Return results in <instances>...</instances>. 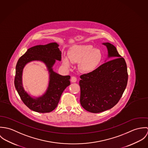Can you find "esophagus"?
<instances>
[{
  "instance_id": "esophagus-1",
  "label": "esophagus",
  "mask_w": 148,
  "mask_h": 148,
  "mask_svg": "<svg viewBox=\"0 0 148 148\" xmlns=\"http://www.w3.org/2000/svg\"><path fill=\"white\" fill-rule=\"evenodd\" d=\"M71 82H72V83H75V82H76V81H77V79H76V77H75V76H72V77H71Z\"/></svg>"
}]
</instances>
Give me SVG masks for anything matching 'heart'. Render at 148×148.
I'll return each mask as SVG.
<instances>
[{
	"label": "heart",
	"mask_w": 148,
	"mask_h": 148,
	"mask_svg": "<svg viewBox=\"0 0 148 148\" xmlns=\"http://www.w3.org/2000/svg\"><path fill=\"white\" fill-rule=\"evenodd\" d=\"M68 57L63 56L62 63L66 68L72 63H79V68L84 73L94 72L101 63L103 53L100 49L95 48L92 45H75L69 50Z\"/></svg>",
	"instance_id": "1"
}]
</instances>
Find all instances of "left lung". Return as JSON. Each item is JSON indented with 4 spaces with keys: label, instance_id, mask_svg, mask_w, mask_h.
<instances>
[{
    "label": "left lung",
    "instance_id": "obj_1",
    "mask_svg": "<svg viewBox=\"0 0 148 148\" xmlns=\"http://www.w3.org/2000/svg\"><path fill=\"white\" fill-rule=\"evenodd\" d=\"M108 59L94 72L80 76V104L91 113H100L113 108L120 100L127 86L128 75L125 59L116 48L103 42Z\"/></svg>",
    "mask_w": 148,
    "mask_h": 148
}]
</instances>
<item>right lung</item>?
I'll list each match as a JSON object with an SVG mask.
<instances>
[{
  "instance_id": "right-lung-1",
  "label": "right lung",
  "mask_w": 148,
  "mask_h": 148,
  "mask_svg": "<svg viewBox=\"0 0 148 148\" xmlns=\"http://www.w3.org/2000/svg\"><path fill=\"white\" fill-rule=\"evenodd\" d=\"M57 42L32 47L19 58L16 65L14 80L15 88L24 104L39 113H48L58 105L64 89L70 85V76H62L53 69L56 61H61L62 52ZM38 61L45 64L49 74V83L46 92L39 97H32L24 89L22 80V71L28 63Z\"/></svg>"
}]
</instances>
